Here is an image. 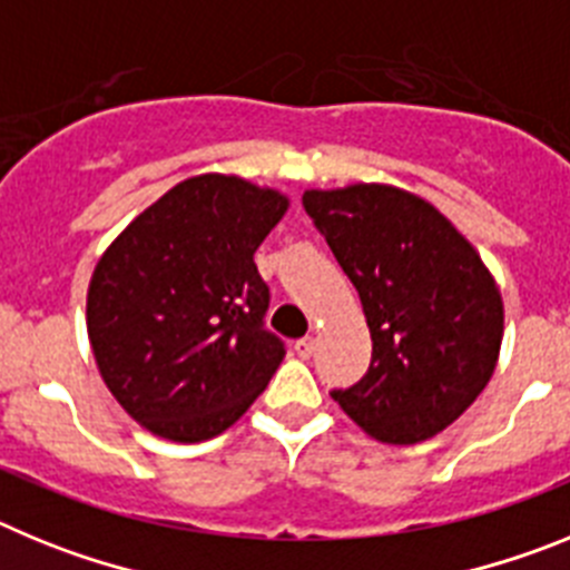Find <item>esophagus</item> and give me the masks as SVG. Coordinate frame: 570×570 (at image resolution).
I'll list each match as a JSON object with an SVG mask.
<instances>
[{"instance_id": "obj_1", "label": "esophagus", "mask_w": 570, "mask_h": 570, "mask_svg": "<svg viewBox=\"0 0 570 570\" xmlns=\"http://www.w3.org/2000/svg\"><path fill=\"white\" fill-rule=\"evenodd\" d=\"M294 347H296V354H299L302 360H308V356L316 351V340H314V336H305V340L296 342Z\"/></svg>"}]
</instances>
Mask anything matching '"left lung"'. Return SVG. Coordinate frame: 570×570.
<instances>
[{"instance_id": "left-lung-1", "label": "left lung", "mask_w": 570, "mask_h": 570, "mask_svg": "<svg viewBox=\"0 0 570 570\" xmlns=\"http://www.w3.org/2000/svg\"><path fill=\"white\" fill-rule=\"evenodd\" d=\"M302 205L354 282L371 365L334 402L374 440L416 445L482 394L500 360L505 308L471 242L422 196L356 183Z\"/></svg>"}]
</instances>
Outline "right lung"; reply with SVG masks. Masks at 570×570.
<instances>
[{"mask_svg": "<svg viewBox=\"0 0 570 570\" xmlns=\"http://www.w3.org/2000/svg\"><path fill=\"white\" fill-rule=\"evenodd\" d=\"M288 196L190 176L116 236L88 288V336L116 402L150 434L203 442L265 391L285 345L265 331L254 254Z\"/></svg>", "mask_w": 570, "mask_h": 570, "instance_id": "add662e5", "label": "right lung"}]
</instances>
